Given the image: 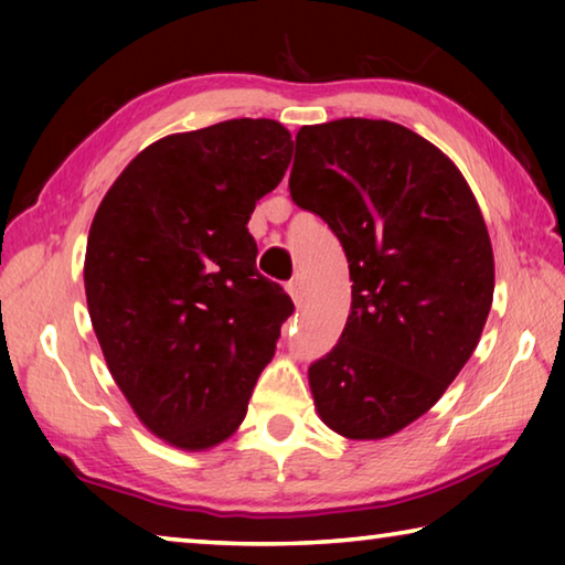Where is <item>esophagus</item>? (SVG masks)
Returning <instances> with one entry per match:
<instances>
[{"mask_svg": "<svg viewBox=\"0 0 565 565\" xmlns=\"http://www.w3.org/2000/svg\"><path fill=\"white\" fill-rule=\"evenodd\" d=\"M286 291H289V296H291V299H294L296 303L301 301V296H303V279H301V274H296L294 279H291L289 284H286Z\"/></svg>", "mask_w": 565, "mask_h": 565, "instance_id": "esophagus-1", "label": "esophagus"}]
</instances>
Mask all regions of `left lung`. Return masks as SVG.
<instances>
[{
  "label": "left lung",
  "instance_id": "8db88e82",
  "mask_svg": "<svg viewBox=\"0 0 565 565\" xmlns=\"http://www.w3.org/2000/svg\"><path fill=\"white\" fill-rule=\"evenodd\" d=\"M289 191L339 236L353 281L339 343L309 366L313 404L341 436L386 438L444 396L481 339V209L441 149L386 119L301 127Z\"/></svg>",
  "mask_w": 565,
  "mask_h": 565
}]
</instances>
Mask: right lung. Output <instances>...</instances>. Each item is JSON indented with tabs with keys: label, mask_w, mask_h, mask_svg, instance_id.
Returning <instances> with one entry per match:
<instances>
[{
	"label": "right lung",
	"mask_w": 565,
	"mask_h": 565,
	"mask_svg": "<svg viewBox=\"0 0 565 565\" xmlns=\"http://www.w3.org/2000/svg\"><path fill=\"white\" fill-rule=\"evenodd\" d=\"M291 147L274 119L171 134L131 159L92 222L84 289L104 359L141 424L184 451L236 431L294 313L246 228Z\"/></svg>",
	"instance_id": "add662e5"
}]
</instances>
